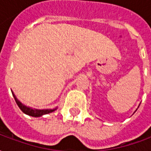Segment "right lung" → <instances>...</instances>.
<instances>
[{"instance_id":"right-lung-1","label":"right lung","mask_w":151,"mask_h":151,"mask_svg":"<svg viewBox=\"0 0 151 151\" xmlns=\"http://www.w3.org/2000/svg\"><path fill=\"white\" fill-rule=\"evenodd\" d=\"M12 94H13V96L14 98L15 101H16V104H18V106L19 107V108L21 109L22 112H24L25 114H27L28 116H31L34 117H40L42 116L43 115H45V114H48L52 112L55 110H56V108H53V109H43V110H39V109H33V108H30V107H27L26 105L22 104L21 102L18 100V99L16 98V96L14 94V92L12 91Z\"/></svg>"}]
</instances>
